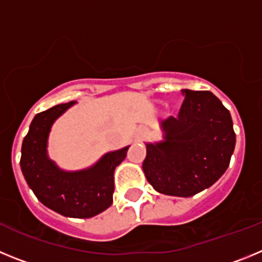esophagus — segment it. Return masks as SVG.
<instances>
[{"label": "esophagus", "mask_w": 262, "mask_h": 262, "mask_svg": "<svg viewBox=\"0 0 262 262\" xmlns=\"http://www.w3.org/2000/svg\"><path fill=\"white\" fill-rule=\"evenodd\" d=\"M136 133H138V136H143L145 134V129L143 128V127H139L138 128V131H136Z\"/></svg>", "instance_id": "34e87169"}]
</instances>
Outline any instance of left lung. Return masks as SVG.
<instances>
[{
	"label": "left lung",
	"instance_id": "left-lung-1",
	"mask_svg": "<svg viewBox=\"0 0 262 262\" xmlns=\"http://www.w3.org/2000/svg\"><path fill=\"white\" fill-rule=\"evenodd\" d=\"M177 118L160 120L163 140L145 143L143 172L165 195H195L224 174L235 149L230 111L211 92L182 89Z\"/></svg>",
	"mask_w": 262,
	"mask_h": 262
}]
</instances>
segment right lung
<instances>
[{"label": "right lung", "mask_w": 262, "mask_h": 262, "mask_svg": "<svg viewBox=\"0 0 262 262\" xmlns=\"http://www.w3.org/2000/svg\"><path fill=\"white\" fill-rule=\"evenodd\" d=\"M75 101L36 114L22 143L20 169L29 187L46 207L68 217H92L108 209L114 193V170L129 145L103 155L89 168L64 170L48 156L52 124Z\"/></svg>", "instance_id": "add662e5"}]
</instances>
